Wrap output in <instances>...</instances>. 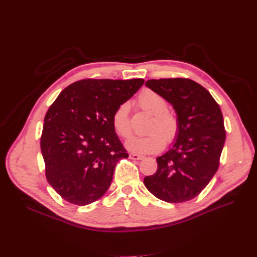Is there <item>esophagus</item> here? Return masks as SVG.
I'll list each match as a JSON object with an SVG mask.
<instances>
[{"label":"esophagus","mask_w":257,"mask_h":257,"mask_svg":"<svg viewBox=\"0 0 257 257\" xmlns=\"http://www.w3.org/2000/svg\"><path fill=\"white\" fill-rule=\"evenodd\" d=\"M129 158L133 159V160H142L144 157L142 155H139V154H136V153H130Z\"/></svg>","instance_id":"obj_1"}]
</instances>
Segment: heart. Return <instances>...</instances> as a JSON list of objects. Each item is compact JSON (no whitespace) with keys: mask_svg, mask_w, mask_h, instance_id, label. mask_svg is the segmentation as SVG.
Returning <instances> with one entry per match:
<instances>
[{"mask_svg":"<svg viewBox=\"0 0 257 257\" xmlns=\"http://www.w3.org/2000/svg\"><path fill=\"white\" fill-rule=\"evenodd\" d=\"M138 105L153 115L146 137H134L126 143L128 150L139 154H153L161 151L166 143L172 144L179 133V119L176 114L167 110V100L158 92L145 89L137 99ZM112 127L117 136L128 139L131 136L129 105L121 103L113 112Z\"/></svg>","mask_w":257,"mask_h":257,"instance_id":"b5f03b06","label":"heart"}]
</instances>
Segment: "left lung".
I'll return each instance as SVG.
<instances>
[{"instance_id":"8db88e82","label":"left lung","mask_w":257,"mask_h":257,"mask_svg":"<svg viewBox=\"0 0 257 257\" xmlns=\"http://www.w3.org/2000/svg\"><path fill=\"white\" fill-rule=\"evenodd\" d=\"M146 86L169 102L179 119L173 146L157 157V171L144 183L156 198L181 203L198 196L217 173L226 132L219 104L190 79L148 80Z\"/></svg>"}]
</instances>
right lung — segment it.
Returning a JSON list of instances; mask_svg holds the SVG:
<instances>
[{"mask_svg": "<svg viewBox=\"0 0 257 257\" xmlns=\"http://www.w3.org/2000/svg\"><path fill=\"white\" fill-rule=\"evenodd\" d=\"M144 79H85L64 88L45 116L40 149L50 185L65 201L87 205L109 188L128 153L112 127L114 110Z\"/></svg>", "mask_w": 257, "mask_h": 257, "instance_id": "right-lung-1", "label": "right lung"}]
</instances>
